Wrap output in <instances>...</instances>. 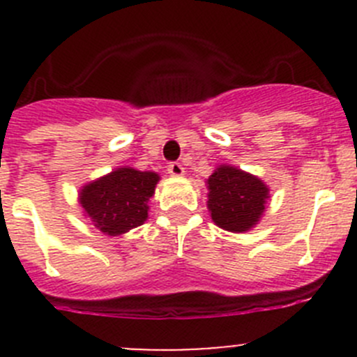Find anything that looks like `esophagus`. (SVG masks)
Segmentation results:
<instances>
[{"instance_id": "34e87169", "label": "esophagus", "mask_w": 357, "mask_h": 357, "mask_svg": "<svg viewBox=\"0 0 357 357\" xmlns=\"http://www.w3.org/2000/svg\"><path fill=\"white\" fill-rule=\"evenodd\" d=\"M167 172L171 176H174V178H181V176L185 174V167H183L179 162H171V164L167 165Z\"/></svg>"}]
</instances>
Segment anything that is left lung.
<instances>
[{
    "mask_svg": "<svg viewBox=\"0 0 357 357\" xmlns=\"http://www.w3.org/2000/svg\"><path fill=\"white\" fill-rule=\"evenodd\" d=\"M205 185L211 219L215 226L231 233H247L255 228L271 197L261 178L229 164L218 165Z\"/></svg>",
    "mask_w": 357,
    "mask_h": 357,
    "instance_id": "left-lung-1",
    "label": "left lung"
}]
</instances>
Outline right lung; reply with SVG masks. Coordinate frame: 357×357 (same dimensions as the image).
<instances>
[{
    "label": "right lung",
    "mask_w": 357,
    "mask_h": 357,
    "mask_svg": "<svg viewBox=\"0 0 357 357\" xmlns=\"http://www.w3.org/2000/svg\"><path fill=\"white\" fill-rule=\"evenodd\" d=\"M160 176L129 165L89 181L79 190L77 202L86 218L107 236H119L149 219V202Z\"/></svg>",
    "instance_id": "1"
}]
</instances>
